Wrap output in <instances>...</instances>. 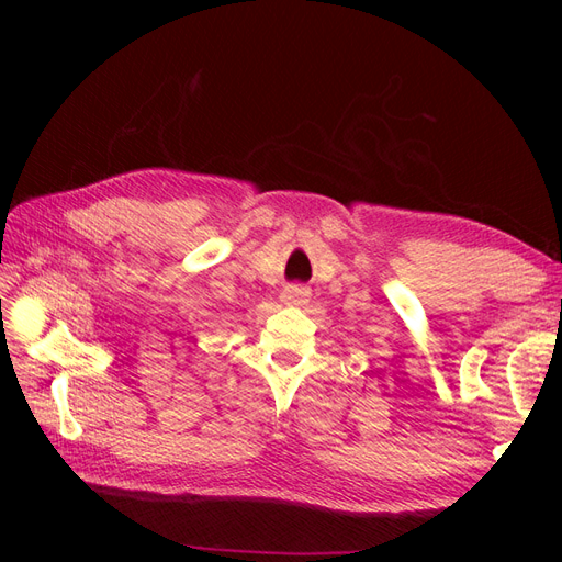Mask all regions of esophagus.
<instances>
[{
  "mask_svg": "<svg viewBox=\"0 0 562 562\" xmlns=\"http://www.w3.org/2000/svg\"><path fill=\"white\" fill-rule=\"evenodd\" d=\"M307 300H310V288H304V285H288L283 291L285 304H304Z\"/></svg>",
  "mask_w": 562,
  "mask_h": 562,
  "instance_id": "34e87169",
  "label": "esophagus"
}]
</instances>
